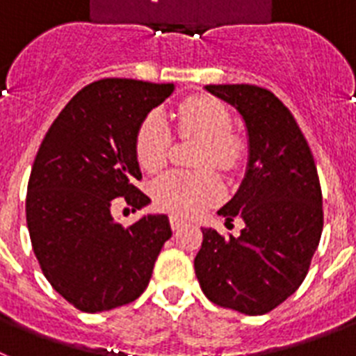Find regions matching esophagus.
<instances>
[{
	"label": "esophagus",
	"mask_w": 356,
	"mask_h": 356,
	"mask_svg": "<svg viewBox=\"0 0 356 356\" xmlns=\"http://www.w3.org/2000/svg\"><path fill=\"white\" fill-rule=\"evenodd\" d=\"M170 224H172V229H179L183 228L184 224H186V220H183L181 217H177V215H172V217H170Z\"/></svg>",
	"instance_id": "obj_1"
}]
</instances>
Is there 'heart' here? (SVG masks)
<instances>
[{
	"label": "heart",
	"mask_w": 356,
	"mask_h": 356,
	"mask_svg": "<svg viewBox=\"0 0 356 356\" xmlns=\"http://www.w3.org/2000/svg\"><path fill=\"white\" fill-rule=\"evenodd\" d=\"M179 130L183 136L202 141L199 155L201 166H213L220 172L237 168L244 145L232 134L228 108L213 97H193L179 108ZM172 134L163 113L154 110L143 119L136 134L137 163L146 172H155L166 163ZM220 195V183L210 170L195 173L170 172L155 179L152 197L161 210L181 217H193Z\"/></svg>",
	"instance_id": "heart-1"
}]
</instances>
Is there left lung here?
Listing matches in <instances>:
<instances>
[{"label":"left lung","instance_id":"1","mask_svg":"<svg viewBox=\"0 0 356 356\" xmlns=\"http://www.w3.org/2000/svg\"><path fill=\"white\" fill-rule=\"evenodd\" d=\"M234 106L248 137L246 173L217 213L244 220L238 237L202 228L193 266L202 293L217 306L264 315L295 293L321 243L322 192L312 150L297 121L270 90L206 85Z\"/></svg>","mask_w":356,"mask_h":356}]
</instances>
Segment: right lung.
<instances>
[{
  "mask_svg": "<svg viewBox=\"0 0 356 356\" xmlns=\"http://www.w3.org/2000/svg\"><path fill=\"white\" fill-rule=\"evenodd\" d=\"M173 92V83H92L68 101L35 155L26 188L32 248L52 288L81 312L136 300L172 237L168 215H143L124 228L112 202L124 197L134 210L150 204L134 186L143 177L136 134Z\"/></svg>",
  "mask_w": 356,
  "mask_h": 356,
  "instance_id": "1",
  "label": "right lung"
}]
</instances>
